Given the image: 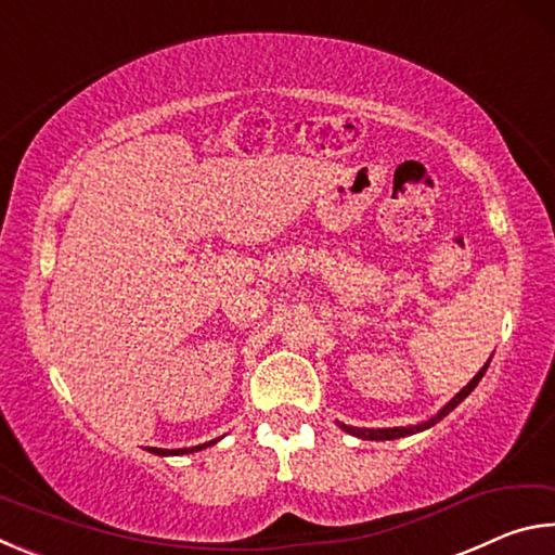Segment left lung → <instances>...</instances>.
Masks as SVG:
<instances>
[{
    "label": "left lung",
    "instance_id": "obj_1",
    "mask_svg": "<svg viewBox=\"0 0 555 555\" xmlns=\"http://www.w3.org/2000/svg\"><path fill=\"white\" fill-rule=\"evenodd\" d=\"M492 360V357H490ZM490 360H487V364L485 367L475 374L473 379H469L463 389H460L453 399H450L443 409H440L436 416H430L428 421H421V424H416V426H393V428H357V426H347V424H340V421H337V426H340L345 434H350V436H354V438H362V440H397V438H406V436H413V434H421V430H426V428H430V426H436L438 421H443L450 411H453L460 401H465L469 393H473V389L477 387V384H480V379L485 377V372H487V367H490Z\"/></svg>",
    "mask_w": 555,
    "mask_h": 555
}]
</instances>
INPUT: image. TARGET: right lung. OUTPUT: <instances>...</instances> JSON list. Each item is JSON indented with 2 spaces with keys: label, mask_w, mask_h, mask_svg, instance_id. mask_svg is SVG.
I'll use <instances>...</instances> for the list:
<instances>
[{
  "label": "right lung",
  "mask_w": 555,
  "mask_h": 555,
  "mask_svg": "<svg viewBox=\"0 0 555 555\" xmlns=\"http://www.w3.org/2000/svg\"><path fill=\"white\" fill-rule=\"evenodd\" d=\"M218 440H220V438L208 440V443H203V446H193V448H176V450H168V448H149V453L162 455V457H168V455H191V453H198V450H203V448H210V446H215V443H218Z\"/></svg>",
  "instance_id": "obj_1"
}]
</instances>
